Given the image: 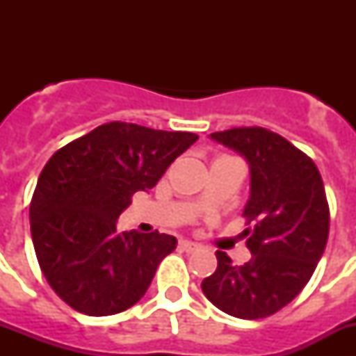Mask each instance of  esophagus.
<instances>
[{
	"mask_svg": "<svg viewBox=\"0 0 356 356\" xmlns=\"http://www.w3.org/2000/svg\"><path fill=\"white\" fill-rule=\"evenodd\" d=\"M180 248L184 251H187V253H193V251L200 250V246H197V244H194V242H191V241H180Z\"/></svg>",
	"mask_w": 356,
	"mask_h": 356,
	"instance_id": "34e87169",
	"label": "esophagus"
}]
</instances>
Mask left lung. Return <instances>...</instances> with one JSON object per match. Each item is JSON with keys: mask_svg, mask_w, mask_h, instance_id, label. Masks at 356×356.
<instances>
[{"mask_svg": "<svg viewBox=\"0 0 356 356\" xmlns=\"http://www.w3.org/2000/svg\"><path fill=\"white\" fill-rule=\"evenodd\" d=\"M213 140L250 163L251 193L242 216L251 260L235 266L216 251L217 269L201 289L219 310L262 319L291 303L312 278L326 248L330 207L314 160L262 127L216 131Z\"/></svg>", "mask_w": 356, "mask_h": 356, "instance_id": "1", "label": "left lung"}]
</instances>
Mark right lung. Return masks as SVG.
Listing matches in <instances>:
<instances>
[{
	"label": "right lung",
	"mask_w": 356,
	"mask_h": 356,
	"mask_svg": "<svg viewBox=\"0 0 356 356\" xmlns=\"http://www.w3.org/2000/svg\"><path fill=\"white\" fill-rule=\"evenodd\" d=\"M197 140L112 121L53 153L30 203V228L44 278L85 316H112L146 294L172 235L119 232L118 217L139 191Z\"/></svg>",
	"instance_id": "1"
}]
</instances>
